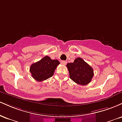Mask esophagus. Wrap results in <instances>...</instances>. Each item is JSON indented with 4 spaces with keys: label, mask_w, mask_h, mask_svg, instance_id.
<instances>
[{
    "label": "esophagus",
    "mask_w": 122,
    "mask_h": 122,
    "mask_svg": "<svg viewBox=\"0 0 122 122\" xmlns=\"http://www.w3.org/2000/svg\"><path fill=\"white\" fill-rule=\"evenodd\" d=\"M66 63H67V61H61V64H62V65H66Z\"/></svg>",
    "instance_id": "1"
}]
</instances>
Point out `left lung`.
I'll list each match as a JSON object with an SVG mask.
<instances>
[{
  "label": "left lung",
  "mask_w": 122,
  "mask_h": 122,
  "mask_svg": "<svg viewBox=\"0 0 122 122\" xmlns=\"http://www.w3.org/2000/svg\"><path fill=\"white\" fill-rule=\"evenodd\" d=\"M66 66L70 79L78 84L87 85L94 75L93 68L80 57L76 58L73 62L68 63Z\"/></svg>",
  "instance_id": "left-lung-1"
}]
</instances>
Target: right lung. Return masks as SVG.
<instances>
[{"instance_id": "add662e5", "label": "right lung", "mask_w": 122, "mask_h": 122, "mask_svg": "<svg viewBox=\"0 0 122 122\" xmlns=\"http://www.w3.org/2000/svg\"><path fill=\"white\" fill-rule=\"evenodd\" d=\"M60 64L57 60H51L49 56L44 57L42 59L31 65L30 72L31 76L38 81H42L53 76L54 71Z\"/></svg>"}]
</instances>
